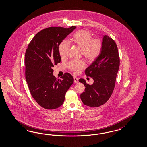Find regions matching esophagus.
<instances>
[{"instance_id": "1", "label": "esophagus", "mask_w": 147, "mask_h": 147, "mask_svg": "<svg viewBox=\"0 0 147 147\" xmlns=\"http://www.w3.org/2000/svg\"><path fill=\"white\" fill-rule=\"evenodd\" d=\"M74 82L75 83H78L79 82V79L76 76H74Z\"/></svg>"}]
</instances>
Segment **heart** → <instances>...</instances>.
<instances>
[{"label":"heart","instance_id":"heart-1","mask_svg":"<svg viewBox=\"0 0 147 147\" xmlns=\"http://www.w3.org/2000/svg\"><path fill=\"white\" fill-rule=\"evenodd\" d=\"M72 40L82 49L84 56L88 60L93 61L99 56L102 47V41L98 39H93L88 30H82L76 32L73 36ZM69 47L68 41L65 40L61 42L59 47V53L61 57L66 55ZM68 66L73 72L78 73L86 67V65L82 60L74 59L69 62Z\"/></svg>","mask_w":147,"mask_h":147}]
</instances>
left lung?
Here are the masks:
<instances>
[{
	"label": "left lung",
	"mask_w": 147,
	"mask_h": 147,
	"mask_svg": "<svg viewBox=\"0 0 147 147\" xmlns=\"http://www.w3.org/2000/svg\"><path fill=\"white\" fill-rule=\"evenodd\" d=\"M120 65L117 47L115 41L107 35H103L102 47L99 56L85 71L92 78L94 83L88 84L80 79L85 88L80 94L82 103L89 107H97L105 104L111 96L115 87Z\"/></svg>",
	"instance_id": "obj_1"
}]
</instances>
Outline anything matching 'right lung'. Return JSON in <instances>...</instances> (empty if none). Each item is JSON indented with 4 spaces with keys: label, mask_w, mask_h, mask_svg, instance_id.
<instances>
[{
    "label": "right lung",
    "mask_w": 147,
    "mask_h": 147,
    "mask_svg": "<svg viewBox=\"0 0 147 147\" xmlns=\"http://www.w3.org/2000/svg\"><path fill=\"white\" fill-rule=\"evenodd\" d=\"M76 27L68 28L51 27L41 30L30 42L25 53L26 80L31 95L45 109H54L62 106L66 92L74 82L72 76L65 73L62 79L53 75V68L61 62L59 44Z\"/></svg>",
    "instance_id": "1"
}]
</instances>
